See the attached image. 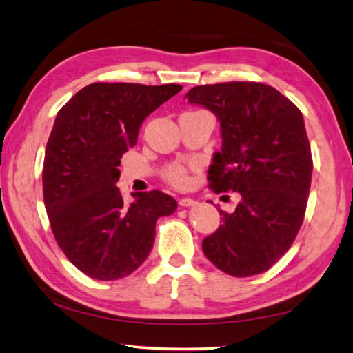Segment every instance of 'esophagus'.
Segmentation results:
<instances>
[{
    "label": "esophagus",
    "instance_id": "obj_1",
    "mask_svg": "<svg viewBox=\"0 0 353 353\" xmlns=\"http://www.w3.org/2000/svg\"><path fill=\"white\" fill-rule=\"evenodd\" d=\"M179 205H181V207H193V205H196V201L193 198H188V196H185V198L179 199Z\"/></svg>",
    "mask_w": 353,
    "mask_h": 353
}]
</instances>
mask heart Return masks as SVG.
<instances>
[{
  "mask_svg": "<svg viewBox=\"0 0 353 353\" xmlns=\"http://www.w3.org/2000/svg\"><path fill=\"white\" fill-rule=\"evenodd\" d=\"M166 179H168L171 183L177 185V187H182V185H185L188 181L187 171H185L182 166H177V165L170 166V168L166 170Z\"/></svg>",
  "mask_w": 353,
  "mask_h": 353,
  "instance_id": "1",
  "label": "heart"
}]
</instances>
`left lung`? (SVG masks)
I'll use <instances>...</instances> for the list:
<instances>
[{"mask_svg":"<svg viewBox=\"0 0 353 353\" xmlns=\"http://www.w3.org/2000/svg\"><path fill=\"white\" fill-rule=\"evenodd\" d=\"M218 118L221 151L208 181L216 191L240 193L235 212L202 241L221 271L249 277L279 261L301 229L313 160L301 110L274 87L259 82L199 85L185 94Z\"/></svg>","mask_w":353,"mask_h":353,"instance_id":"1","label":"left lung"}]
</instances>
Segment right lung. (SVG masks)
<instances>
[{
  "mask_svg": "<svg viewBox=\"0 0 353 353\" xmlns=\"http://www.w3.org/2000/svg\"><path fill=\"white\" fill-rule=\"evenodd\" d=\"M181 90L177 83L97 82L57 113L45 151V207L57 244L88 277L132 274L151 252L157 219L176 212V199L159 190L132 193L126 204L117 166L146 117Z\"/></svg>",
  "mask_w": 353,
  "mask_h": 353,
  "instance_id": "add662e5",
  "label": "right lung"
}]
</instances>
